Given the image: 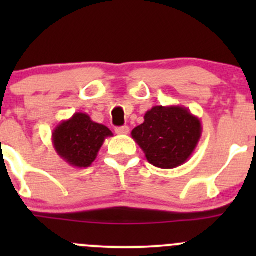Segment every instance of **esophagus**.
<instances>
[{
  "mask_svg": "<svg viewBox=\"0 0 256 256\" xmlns=\"http://www.w3.org/2000/svg\"><path fill=\"white\" fill-rule=\"evenodd\" d=\"M115 132L118 135H128L130 132V128H128V126H121V128H115Z\"/></svg>",
  "mask_w": 256,
  "mask_h": 256,
  "instance_id": "1",
  "label": "esophagus"
}]
</instances>
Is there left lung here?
<instances>
[{"mask_svg": "<svg viewBox=\"0 0 256 256\" xmlns=\"http://www.w3.org/2000/svg\"><path fill=\"white\" fill-rule=\"evenodd\" d=\"M131 132L147 161L164 170L176 168L190 160L202 136V124L187 108L154 106Z\"/></svg>", "mask_w": 256, "mask_h": 256, "instance_id": "8db88e82", "label": "left lung"}]
</instances>
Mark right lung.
Returning <instances> with one entry per match:
<instances>
[{"mask_svg": "<svg viewBox=\"0 0 256 256\" xmlns=\"http://www.w3.org/2000/svg\"><path fill=\"white\" fill-rule=\"evenodd\" d=\"M114 134L105 125L94 122L88 114L76 112L52 132L56 154L70 166L86 168L92 166L102 144Z\"/></svg>", "mask_w": 256, "mask_h": 256, "instance_id": "add662e5", "label": "right lung"}]
</instances>
